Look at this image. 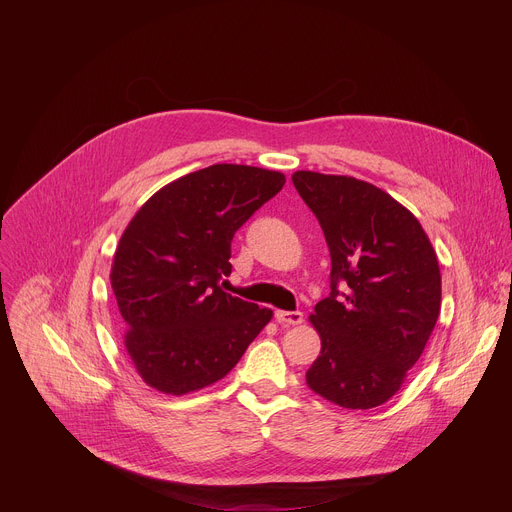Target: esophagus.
<instances>
[{"label":"esophagus","mask_w":512,"mask_h":512,"mask_svg":"<svg viewBox=\"0 0 512 512\" xmlns=\"http://www.w3.org/2000/svg\"><path fill=\"white\" fill-rule=\"evenodd\" d=\"M275 320L281 324V326H298L304 322V314L302 312H275Z\"/></svg>","instance_id":"obj_1"}]
</instances>
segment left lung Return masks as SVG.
I'll list each match as a JSON object with an SVG mask.
<instances>
[{"label":"left lung","instance_id":"8db88e82","mask_svg":"<svg viewBox=\"0 0 512 512\" xmlns=\"http://www.w3.org/2000/svg\"><path fill=\"white\" fill-rule=\"evenodd\" d=\"M330 249V296L310 316L322 338L308 387L344 409L389 401L440 316L442 275L417 218L350 176L296 172Z\"/></svg>","mask_w":512,"mask_h":512}]
</instances>
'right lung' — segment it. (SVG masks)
Wrapping results in <instances>:
<instances>
[{
	"label": "right lung",
	"instance_id": "obj_1",
	"mask_svg": "<svg viewBox=\"0 0 512 512\" xmlns=\"http://www.w3.org/2000/svg\"><path fill=\"white\" fill-rule=\"evenodd\" d=\"M285 184L253 166L214 164L158 190L127 225L111 267L125 348L150 387L186 395L223 379L271 320L235 298V233Z\"/></svg>",
	"mask_w": 512,
	"mask_h": 512
}]
</instances>
